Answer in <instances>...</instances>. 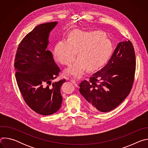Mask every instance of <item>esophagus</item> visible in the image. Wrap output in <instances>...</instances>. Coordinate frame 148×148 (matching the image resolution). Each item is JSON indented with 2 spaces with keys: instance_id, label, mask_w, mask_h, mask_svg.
Segmentation results:
<instances>
[{
  "instance_id": "esophagus-1",
  "label": "esophagus",
  "mask_w": 148,
  "mask_h": 148,
  "mask_svg": "<svg viewBox=\"0 0 148 148\" xmlns=\"http://www.w3.org/2000/svg\"><path fill=\"white\" fill-rule=\"evenodd\" d=\"M71 82L72 83H73V84H74V85L75 87H77V86H78V84L79 83L78 81H75V80H74V79H71Z\"/></svg>"
}]
</instances>
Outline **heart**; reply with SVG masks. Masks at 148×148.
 <instances>
[{"label":"heart","instance_id":"1","mask_svg":"<svg viewBox=\"0 0 148 148\" xmlns=\"http://www.w3.org/2000/svg\"><path fill=\"white\" fill-rule=\"evenodd\" d=\"M78 52L79 58L65 70V74L75 78L80 77L87 68L97 70L106 63L112 52L111 40L99 31L73 30L69 40H63L56 45V60L62 65L70 66Z\"/></svg>","mask_w":148,"mask_h":148}]
</instances>
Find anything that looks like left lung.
<instances>
[{"instance_id": "obj_1", "label": "left lung", "mask_w": 148, "mask_h": 148, "mask_svg": "<svg viewBox=\"0 0 148 148\" xmlns=\"http://www.w3.org/2000/svg\"><path fill=\"white\" fill-rule=\"evenodd\" d=\"M135 67L132 43L121 42L106 66L92 74L88 81L79 84V91L89 102L90 109L107 112L117 107L131 90Z\"/></svg>"}]
</instances>
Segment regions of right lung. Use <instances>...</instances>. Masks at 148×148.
<instances>
[{"instance_id":"right-lung-1","label":"right lung","mask_w":148,"mask_h":148,"mask_svg":"<svg viewBox=\"0 0 148 148\" xmlns=\"http://www.w3.org/2000/svg\"><path fill=\"white\" fill-rule=\"evenodd\" d=\"M57 22L41 24L20 42L14 61L17 86L26 103L36 112L50 115L62 101L60 88L66 80L52 82L60 70L47 50L49 36Z\"/></svg>"}]
</instances>
